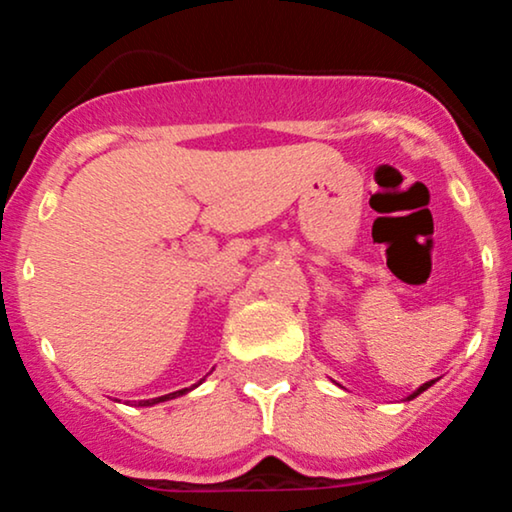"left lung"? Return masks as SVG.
Returning <instances> with one entry per match:
<instances>
[{"instance_id": "left-lung-1", "label": "left lung", "mask_w": 512, "mask_h": 512, "mask_svg": "<svg viewBox=\"0 0 512 512\" xmlns=\"http://www.w3.org/2000/svg\"><path fill=\"white\" fill-rule=\"evenodd\" d=\"M433 383H436V380H428V383H424V385H419V387H416V390H414V392H411V395H407V397H404V402H409V399L419 397V395H421V392H426V390H428V387H431Z\"/></svg>"}]
</instances>
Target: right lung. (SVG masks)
Instances as JSON below:
<instances>
[{
    "instance_id": "add662e5",
    "label": "right lung",
    "mask_w": 512,
    "mask_h": 512,
    "mask_svg": "<svg viewBox=\"0 0 512 512\" xmlns=\"http://www.w3.org/2000/svg\"><path fill=\"white\" fill-rule=\"evenodd\" d=\"M202 380H204V378H202ZM202 380H199V383H197V385H192V387H182V390H178V392H170V395L154 397V399H139L137 407H154V404H161V402H168V399H175V397L187 395V392H192V390H195V387L202 385Z\"/></svg>"
}]
</instances>
